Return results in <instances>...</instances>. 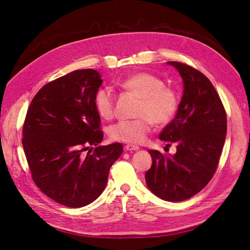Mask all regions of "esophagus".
Returning <instances> with one entry per match:
<instances>
[{
  "mask_svg": "<svg viewBox=\"0 0 250 250\" xmlns=\"http://www.w3.org/2000/svg\"><path fill=\"white\" fill-rule=\"evenodd\" d=\"M139 147L137 146H133V145H126L125 146V149L126 151H137Z\"/></svg>",
  "mask_w": 250,
  "mask_h": 250,
  "instance_id": "1",
  "label": "esophagus"
}]
</instances>
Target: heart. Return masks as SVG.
Returning <instances> with one entry per match:
<instances>
[{
	"instance_id": "b5f03b06",
	"label": "heart",
	"mask_w": 250,
	"mask_h": 250,
	"mask_svg": "<svg viewBox=\"0 0 250 250\" xmlns=\"http://www.w3.org/2000/svg\"><path fill=\"white\" fill-rule=\"evenodd\" d=\"M126 91L141 98L133 120H123L109 129V135L117 142L141 144L151 132L153 123L158 126L168 124L175 116L179 99L170 87H166L161 78L146 72L136 73L120 83ZM97 113L104 119L115 115L116 95L112 89H99L94 97Z\"/></svg>"
}]
</instances>
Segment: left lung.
Segmentation results:
<instances>
[{
  "label": "left lung",
  "mask_w": 250,
  "mask_h": 250,
  "mask_svg": "<svg viewBox=\"0 0 250 250\" xmlns=\"http://www.w3.org/2000/svg\"><path fill=\"white\" fill-rule=\"evenodd\" d=\"M182 76L184 95L175 118L159 138L176 145L174 156L149 149L153 159L146 172L147 188L165 201L193 197L210 182L219 162L227 134V114L215 88L198 69L168 62Z\"/></svg>",
  "instance_id": "1"
}]
</instances>
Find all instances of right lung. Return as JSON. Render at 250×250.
Returning a JSON list of instances; mask_svg holds the SVG:
<instances>
[{"label": "right lung", "instance_id": "right-lung-1", "mask_svg": "<svg viewBox=\"0 0 250 250\" xmlns=\"http://www.w3.org/2000/svg\"><path fill=\"white\" fill-rule=\"evenodd\" d=\"M102 83L92 68L66 74L40 89L25 116L22 146L33 181L67 207H83L97 199L109 168L123 152L120 143L97 146L104 132L94 97Z\"/></svg>", "mask_w": 250, "mask_h": 250}]
</instances>
